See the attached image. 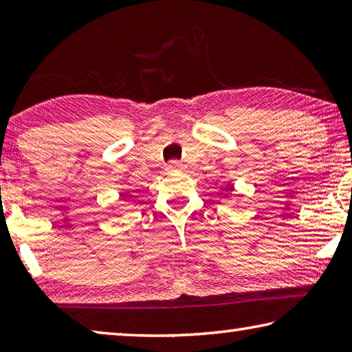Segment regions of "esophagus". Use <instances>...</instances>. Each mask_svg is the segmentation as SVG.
<instances>
[{"instance_id": "obj_1", "label": "esophagus", "mask_w": 352, "mask_h": 352, "mask_svg": "<svg viewBox=\"0 0 352 352\" xmlns=\"http://www.w3.org/2000/svg\"><path fill=\"white\" fill-rule=\"evenodd\" d=\"M183 164L180 162H175V160H172V162L168 164V170L169 172H180L183 170Z\"/></svg>"}]
</instances>
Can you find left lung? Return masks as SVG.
<instances>
[{
  "instance_id": "obj_1",
  "label": "left lung",
  "mask_w": 352,
  "mask_h": 352,
  "mask_svg": "<svg viewBox=\"0 0 352 352\" xmlns=\"http://www.w3.org/2000/svg\"><path fill=\"white\" fill-rule=\"evenodd\" d=\"M233 189H234V188L231 186V184H230V186H226V189H225V190H226V192H231V190H233Z\"/></svg>"
}]
</instances>
